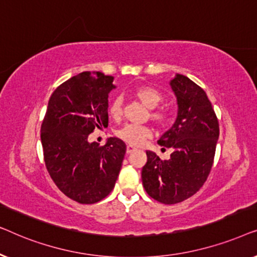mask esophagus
Listing matches in <instances>:
<instances>
[{"instance_id": "1", "label": "esophagus", "mask_w": 257, "mask_h": 257, "mask_svg": "<svg viewBox=\"0 0 257 257\" xmlns=\"http://www.w3.org/2000/svg\"><path fill=\"white\" fill-rule=\"evenodd\" d=\"M136 151V147H133L132 145H127V147H126V152H127V154L135 152Z\"/></svg>"}]
</instances>
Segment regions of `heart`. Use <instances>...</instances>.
<instances>
[{
    "mask_svg": "<svg viewBox=\"0 0 257 257\" xmlns=\"http://www.w3.org/2000/svg\"><path fill=\"white\" fill-rule=\"evenodd\" d=\"M133 96L145 104L147 107H157L163 100V94L154 87L151 86H138L132 91ZM122 113V100L120 97H114L108 105V114L111 118L118 119L121 117ZM150 118L154 124L159 127H166L170 125L172 120V115L166 110H152L150 113ZM151 135L150 127L145 125L138 124H128L120 128L117 133L119 138L124 140L125 143L133 146H139L149 138Z\"/></svg>",
    "mask_w": 257,
    "mask_h": 257,
    "instance_id": "b5f03b06",
    "label": "heart"
}]
</instances>
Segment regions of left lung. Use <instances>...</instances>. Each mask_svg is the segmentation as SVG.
Here are the masks:
<instances>
[{
	"label": "left lung",
	"mask_w": 257,
	"mask_h": 257,
	"mask_svg": "<svg viewBox=\"0 0 257 257\" xmlns=\"http://www.w3.org/2000/svg\"><path fill=\"white\" fill-rule=\"evenodd\" d=\"M178 100V118L158 144L173 152L161 160L146 151L142 170L144 188L151 198L173 205L194 195L212 170L219 139V120L205 91L188 77L177 75L171 80Z\"/></svg>",
	"instance_id": "1"
}]
</instances>
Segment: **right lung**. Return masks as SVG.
<instances>
[{
  "instance_id": "right-lung-1",
  "label": "right lung",
  "mask_w": 257,
  "mask_h": 257,
  "mask_svg": "<svg viewBox=\"0 0 257 257\" xmlns=\"http://www.w3.org/2000/svg\"><path fill=\"white\" fill-rule=\"evenodd\" d=\"M112 82L101 72L71 77L51 94L41 126L49 174L68 198L84 205L110 194L126 153L125 143L115 137L104 146L87 140L94 128L107 127Z\"/></svg>"
}]
</instances>
